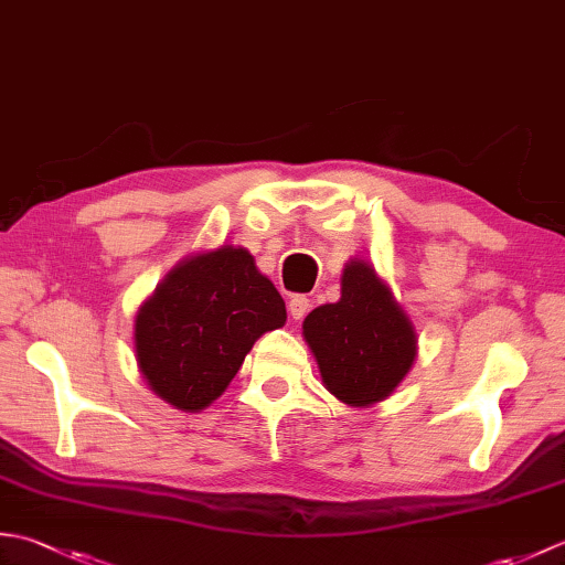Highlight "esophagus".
<instances>
[{"instance_id":"1","label":"esophagus","mask_w":565,"mask_h":565,"mask_svg":"<svg viewBox=\"0 0 565 565\" xmlns=\"http://www.w3.org/2000/svg\"><path fill=\"white\" fill-rule=\"evenodd\" d=\"M308 310H310V301L306 296H294L289 301V313L294 320H303Z\"/></svg>"}]
</instances>
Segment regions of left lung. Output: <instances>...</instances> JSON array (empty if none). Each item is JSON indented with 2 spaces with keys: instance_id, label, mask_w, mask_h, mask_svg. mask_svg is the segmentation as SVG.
Instances as JSON below:
<instances>
[{
  "instance_id": "1",
  "label": "left lung",
  "mask_w": 565,
  "mask_h": 565,
  "mask_svg": "<svg viewBox=\"0 0 565 565\" xmlns=\"http://www.w3.org/2000/svg\"><path fill=\"white\" fill-rule=\"evenodd\" d=\"M322 383L347 405H374L398 386L415 359L411 320L366 262L347 264L342 298L303 320Z\"/></svg>"
}]
</instances>
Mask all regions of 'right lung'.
Here are the masks:
<instances>
[{
	"label": "right lung",
	"instance_id": "right-lung-1",
	"mask_svg": "<svg viewBox=\"0 0 565 565\" xmlns=\"http://www.w3.org/2000/svg\"><path fill=\"white\" fill-rule=\"evenodd\" d=\"M286 322V306L243 247L191 257L136 318V356L162 401L199 413L227 388L252 344Z\"/></svg>",
	"mask_w": 565,
	"mask_h": 565
}]
</instances>
